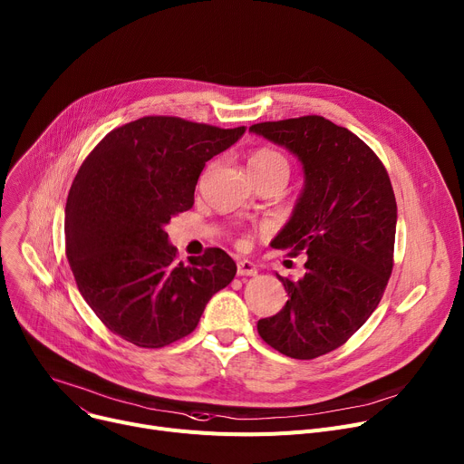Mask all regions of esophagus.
<instances>
[{"label":"esophagus","mask_w":464,"mask_h":464,"mask_svg":"<svg viewBox=\"0 0 464 464\" xmlns=\"http://www.w3.org/2000/svg\"><path fill=\"white\" fill-rule=\"evenodd\" d=\"M237 274L238 276H256L257 274V266L248 261V259H242L237 263Z\"/></svg>","instance_id":"obj_1"}]
</instances>
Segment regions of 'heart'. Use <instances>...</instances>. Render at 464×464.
Instances as JSON below:
<instances>
[{"label": "heart", "mask_w": 464, "mask_h": 464, "mask_svg": "<svg viewBox=\"0 0 464 464\" xmlns=\"http://www.w3.org/2000/svg\"><path fill=\"white\" fill-rule=\"evenodd\" d=\"M250 169H280L289 175V162L280 150L274 149H259L252 154Z\"/></svg>", "instance_id": "obj_1"}]
</instances>
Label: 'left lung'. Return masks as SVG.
I'll use <instances>...</instances> for the list:
<instances>
[{"instance_id":"1","label":"left lung","mask_w":464,"mask_h":464,"mask_svg":"<svg viewBox=\"0 0 464 464\" xmlns=\"http://www.w3.org/2000/svg\"><path fill=\"white\" fill-rule=\"evenodd\" d=\"M252 132L287 147L304 166L305 187L272 246L296 257L280 314L257 323L263 342L296 360L328 354L349 342L379 305L393 268L397 203L373 149L321 115L266 121Z\"/></svg>"}]
</instances>
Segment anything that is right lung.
<instances>
[{
    "instance_id": "add662e5",
    "label": "right lung",
    "mask_w": 464,
    "mask_h": 464,
    "mask_svg": "<svg viewBox=\"0 0 464 464\" xmlns=\"http://www.w3.org/2000/svg\"><path fill=\"white\" fill-rule=\"evenodd\" d=\"M238 129L147 115L108 132L80 166L65 207V252L78 291L125 342L160 349L192 334L237 274L208 248L177 261L166 226L192 208L198 179Z\"/></svg>"
}]
</instances>
